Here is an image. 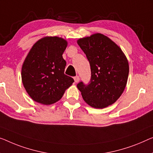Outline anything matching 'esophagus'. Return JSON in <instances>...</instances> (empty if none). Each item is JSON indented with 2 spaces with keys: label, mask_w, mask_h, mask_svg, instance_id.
<instances>
[{
  "label": "esophagus",
  "mask_w": 153,
  "mask_h": 153,
  "mask_svg": "<svg viewBox=\"0 0 153 153\" xmlns=\"http://www.w3.org/2000/svg\"><path fill=\"white\" fill-rule=\"evenodd\" d=\"M74 81H75V82L76 83H77L79 82V76H76V77H74Z\"/></svg>",
  "instance_id": "esophagus-1"
}]
</instances>
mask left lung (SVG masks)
<instances>
[{
  "mask_svg": "<svg viewBox=\"0 0 153 153\" xmlns=\"http://www.w3.org/2000/svg\"><path fill=\"white\" fill-rule=\"evenodd\" d=\"M77 44L90 63L91 77L88 84L77 87L88 105L104 108L117 101L126 86L128 62L122 49L102 33L80 38Z\"/></svg>",
  "mask_w": 153,
  "mask_h": 153,
  "instance_id": "1",
  "label": "left lung"
}]
</instances>
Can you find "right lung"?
Listing matches in <instances>:
<instances>
[{
	"label": "right lung",
	"instance_id": "right-lung-1",
	"mask_svg": "<svg viewBox=\"0 0 153 153\" xmlns=\"http://www.w3.org/2000/svg\"><path fill=\"white\" fill-rule=\"evenodd\" d=\"M67 46V40L50 36L37 41L29 51L21 77L25 88L35 102L45 105L56 103L74 82L65 74L67 63L62 54Z\"/></svg>",
	"mask_w": 153,
	"mask_h": 153
}]
</instances>
